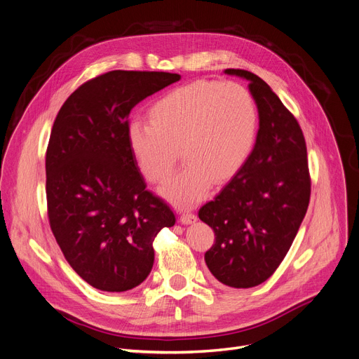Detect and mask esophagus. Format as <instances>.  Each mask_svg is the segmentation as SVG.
<instances>
[{
    "instance_id": "obj_1",
    "label": "esophagus",
    "mask_w": 359,
    "mask_h": 359,
    "mask_svg": "<svg viewBox=\"0 0 359 359\" xmlns=\"http://www.w3.org/2000/svg\"><path fill=\"white\" fill-rule=\"evenodd\" d=\"M198 220V217L194 216L193 213H190V212H183L182 215H180V222L183 223V224H191V223H194Z\"/></svg>"
}]
</instances>
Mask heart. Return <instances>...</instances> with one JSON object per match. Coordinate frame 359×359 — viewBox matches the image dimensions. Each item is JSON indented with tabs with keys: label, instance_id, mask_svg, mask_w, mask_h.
I'll use <instances>...</instances> for the list:
<instances>
[{
	"label": "heart",
	"instance_id": "1",
	"mask_svg": "<svg viewBox=\"0 0 359 359\" xmlns=\"http://www.w3.org/2000/svg\"><path fill=\"white\" fill-rule=\"evenodd\" d=\"M149 121L128 124L130 151L149 182L163 183L182 149L184 169L161 189L180 208L203 201L216 182L229 180L245 166L259 127L253 95L235 81L177 87L150 107Z\"/></svg>",
	"mask_w": 359,
	"mask_h": 359
}]
</instances>
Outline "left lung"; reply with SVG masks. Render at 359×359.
Returning a JSON list of instances; mask_svg holds the SVG:
<instances>
[{
  "instance_id": "8db88e82",
  "label": "left lung",
  "mask_w": 359,
  "mask_h": 359,
  "mask_svg": "<svg viewBox=\"0 0 359 359\" xmlns=\"http://www.w3.org/2000/svg\"><path fill=\"white\" fill-rule=\"evenodd\" d=\"M224 74L249 81L259 114L253 151L217 196L199 210L215 232L205 253L212 275L231 287L265 282L286 256L311 198L302 130L272 88L246 70Z\"/></svg>"
}]
</instances>
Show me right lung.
Here are the masks:
<instances>
[{
  "mask_svg": "<svg viewBox=\"0 0 359 359\" xmlns=\"http://www.w3.org/2000/svg\"><path fill=\"white\" fill-rule=\"evenodd\" d=\"M179 80L109 72L80 86L55 117L46 154L50 226L70 266L95 289L139 286L153 268L156 235L176 222L146 190L127 127L137 103Z\"/></svg>",
  "mask_w": 359,
  "mask_h": 359,
  "instance_id": "obj_1",
  "label": "right lung"
}]
</instances>
